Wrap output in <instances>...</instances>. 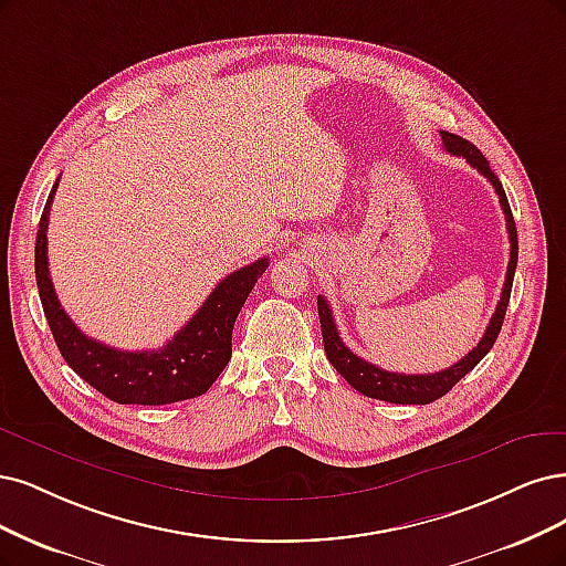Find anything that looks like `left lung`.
Instances as JSON below:
<instances>
[{
  "label": "left lung",
  "instance_id": "left-lung-1",
  "mask_svg": "<svg viewBox=\"0 0 566 566\" xmlns=\"http://www.w3.org/2000/svg\"><path fill=\"white\" fill-rule=\"evenodd\" d=\"M440 138L444 149L454 154V157H463L473 168H478L486 180L492 182V187L499 193V203L503 208L505 216V227H509V241H511V260H509V271H505V283L501 290V300L496 304L494 316L486 325L482 339L478 342V346L471 350L469 356H463L459 363H454L452 367L442 369V373H433V375H400V373H388V369H381L373 363L363 360L360 356H356L350 350L339 333L337 325L333 318V308H329L327 300L323 295H318V316H321V329H323V346H325V356L327 360L333 363V367L337 373L356 388L358 394L367 396V398H377V400H386V402H396V405H428L438 398H442L450 388L463 379L471 369L490 354V348L494 346L501 325L505 318V308H509L511 302V290H513V276H515V266H517V229H515V220L513 212L509 206V199H505V191L499 182V178L494 175V170L490 168V161L482 157V151L469 143L459 138L454 133L440 130Z\"/></svg>",
  "mask_w": 566,
  "mask_h": 566
}]
</instances>
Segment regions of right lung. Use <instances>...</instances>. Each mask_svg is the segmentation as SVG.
Listing matches in <instances>:
<instances>
[{
    "label": "right lung",
    "instance_id": "add662e5",
    "mask_svg": "<svg viewBox=\"0 0 566 566\" xmlns=\"http://www.w3.org/2000/svg\"><path fill=\"white\" fill-rule=\"evenodd\" d=\"M57 180L49 193L34 243V274L44 316L65 363L95 391L119 405H168L203 396L231 358V329L269 260H255L222 279L203 306L161 348L122 350L86 337L72 323L49 274L46 231Z\"/></svg>",
    "mask_w": 566,
    "mask_h": 566
}]
</instances>
